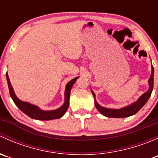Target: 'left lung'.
<instances>
[{"instance_id":"1","label":"left lung","mask_w":158,"mask_h":158,"mask_svg":"<svg viewBox=\"0 0 158 158\" xmlns=\"http://www.w3.org/2000/svg\"><path fill=\"white\" fill-rule=\"evenodd\" d=\"M148 84H149V89L147 92L143 94L136 102L132 103L130 106H125V107L122 108L120 109H108V108H105L99 106L97 103L95 98V107L101 114L109 118H125L133 115V114H136L146 104L151 95V92L153 91V86H154V67H153V66H151V77L148 79ZM92 93L93 96L95 97V93L92 91Z\"/></svg>"}]
</instances>
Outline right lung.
Listing matches in <instances>:
<instances>
[{
  "label": "right lung",
  "instance_id": "add662e5",
  "mask_svg": "<svg viewBox=\"0 0 158 158\" xmlns=\"http://www.w3.org/2000/svg\"><path fill=\"white\" fill-rule=\"evenodd\" d=\"M6 77H7V85H8L9 92H10V95L15 103L16 106L20 109V111H23L24 114L28 115L31 118L36 119V120H44V121H48L52 120V119H57L61 118L63 114L66 113L67 111L68 108H69V95H70V91H71L72 87L74 85L75 82L78 79L79 77H76L70 80L66 85V90H65V102L64 104L59 109L56 110H51V111H44L40 109L38 106H33V105L30 104L29 102H23L21 100L19 99L17 96H16L15 93L14 92L12 85H11L10 79H9L8 75L7 73H6Z\"/></svg>",
  "mask_w": 158,
  "mask_h": 158
}]
</instances>
